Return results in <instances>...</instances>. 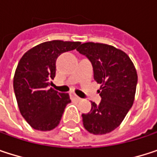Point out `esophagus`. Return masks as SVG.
<instances>
[{
	"label": "esophagus",
	"instance_id": "1",
	"mask_svg": "<svg viewBox=\"0 0 157 157\" xmlns=\"http://www.w3.org/2000/svg\"><path fill=\"white\" fill-rule=\"evenodd\" d=\"M73 98L75 99V100H77V101H82V98H80L79 96L75 95V94H73Z\"/></svg>",
	"mask_w": 157,
	"mask_h": 157
}]
</instances>
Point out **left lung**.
<instances>
[{"label": "left lung", "mask_w": 157, "mask_h": 157, "mask_svg": "<svg viewBox=\"0 0 157 157\" xmlns=\"http://www.w3.org/2000/svg\"><path fill=\"white\" fill-rule=\"evenodd\" d=\"M92 63L94 78L101 84V103L92 102L88 113H82L84 128L94 135H105L117 128L135 100L137 74L129 56L112 45L84 43L77 49Z\"/></svg>", "instance_id": "8db88e82"}]
</instances>
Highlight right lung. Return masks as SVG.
<instances>
[{
    "label": "right lung",
    "mask_w": 157,
    "mask_h": 157,
    "mask_svg": "<svg viewBox=\"0 0 157 157\" xmlns=\"http://www.w3.org/2000/svg\"><path fill=\"white\" fill-rule=\"evenodd\" d=\"M80 44L60 40L45 42L27 51L19 61L13 90L19 110L33 128L50 131L59 124L65 106L71 102L70 96L49 86L55 77L57 57L76 49Z\"/></svg>",
    "instance_id": "obj_1"
}]
</instances>
